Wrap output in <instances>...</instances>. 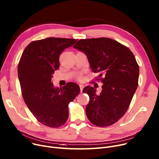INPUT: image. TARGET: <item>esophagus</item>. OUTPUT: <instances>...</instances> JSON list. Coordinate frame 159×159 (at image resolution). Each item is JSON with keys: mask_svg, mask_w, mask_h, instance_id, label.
I'll return each mask as SVG.
<instances>
[{"mask_svg": "<svg viewBox=\"0 0 159 159\" xmlns=\"http://www.w3.org/2000/svg\"><path fill=\"white\" fill-rule=\"evenodd\" d=\"M80 86V93H82V90L84 89V86L83 85H79Z\"/></svg>", "mask_w": 159, "mask_h": 159, "instance_id": "obj_1", "label": "esophagus"}]
</instances>
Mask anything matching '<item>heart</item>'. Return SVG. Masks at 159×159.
<instances>
[{"instance_id":"1","label":"heart","mask_w":159,"mask_h":159,"mask_svg":"<svg viewBox=\"0 0 159 159\" xmlns=\"http://www.w3.org/2000/svg\"><path fill=\"white\" fill-rule=\"evenodd\" d=\"M82 76H81V75H79V76H78V77H77V79H78V80H82Z\"/></svg>"}]
</instances>
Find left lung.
I'll list each match as a JSON object with an SVG mask.
<instances>
[{
	"instance_id": "obj_1",
	"label": "left lung",
	"mask_w": 159,
	"mask_h": 159,
	"mask_svg": "<svg viewBox=\"0 0 159 159\" xmlns=\"http://www.w3.org/2000/svg\"><path fill=\"white\" fill-rule=\"evenodd\" d=\"M73 48L86 55L91 70L100 74L97 80L103 83L99 95L93 87L83 89L89 97L87 117L95 126H111L126 113L138 87L135 57L128 47L106 37L80 39Z\"/></svg>"
}]
</instances>
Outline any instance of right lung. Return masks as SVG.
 Here are the masks:
<instances>
[{
    "label": "right lung",
    "instance_id": "add662e5",
    "mask_svg": "<svg viewBox=\"0 0 159 159\" xmlns=\"http://www.w3.org/2000/svg\"><path fill=\"white\" fill-rule=\"evenodd\" d=\"M77 39L49 37L35 40L24 49L18 64V76L24 101L37 120L58 128L68 119V104L79 92V86L68 82L61 88L52 82L59 68V57Z\"/></svg>",
    "mask_w": 159,
    "mask_h": 159
}]
</instances>
